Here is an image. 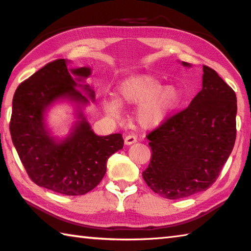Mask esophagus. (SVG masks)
<instances>
[{"label": "esophagus", "mask_w": 251, "mask_h": 251, "mask_svg": "<svg viewBox=\"0 0 251 251\" xmlns=\"http://www.w3.org/2000/svg\"><path fill=\"white\" fill-rule=\"evenodd\" d=\"M124 142H125V145L129 146V145H131V144H135L136 142H137V137H136L135 135H128L125 137Z\"/></svg>", "instance_id": "esophagus-1"}]
</instances>
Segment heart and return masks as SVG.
I'll use <instances>...</instances> for the list:
<instances>
[{
	"label": "heart",
	"instance_id": "obj_1",
	"mask_svg": "<svg viewBox=\"0 0 251 251\" xmlns=\"http://www.w3.org/2000/svg\"><path fill=\"white\" fill-rule=\"evenodd\" d=\"M115 99H104L101 107L107 115L117 117L122 106H137L135 120L143 128H156L179 106L182 93L176 85H163L151 75H135L117 84Z\"/></svg>",
	"mask_w": 251,
	"mask_h": 251
}]
</instances>
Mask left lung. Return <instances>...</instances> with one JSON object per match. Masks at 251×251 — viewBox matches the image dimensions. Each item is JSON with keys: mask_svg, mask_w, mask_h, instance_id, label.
<instances>
[{"mask_svg": "<svg viewBox=\"0 0 251 251\" xmlns=\"http://www.w3.org/2000/svg\"><path fill=\"white\" fill-rule=\"evenodd\" d=\"M202 72V88L188 107L147 135L151 158L143 178L164 198L181 199L209 188L235 145V92L210 67Z\"/></svg>", "mask_w": 251, "mask_h": 251, "instance_id": "1", "label": "left lung"}]
</instances>
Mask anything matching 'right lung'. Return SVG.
<instances>
[{
    "mask_svg": "<svg viewBox=\"0 0 251 251\" xmlns=\"http://www.w3.org/2000/svg\"><path fill=\"white\" fill-rule=\"evenodd\" d=\"M91 74V67L73 69L65 59H56L20 84L12 103V142L29 178L67 196L94 189L107 159L124 145L121 134L96 135L85 116V107L95 100L94 90L86 84ZM59 102L75 109V121L64 138L53 135L46 121Z\"/></svg>",
    "mask_w": 251,
    "mask_h": 251,
    "instance_id": "obj_1",
    "label": "right lung"
}]
</instances>
